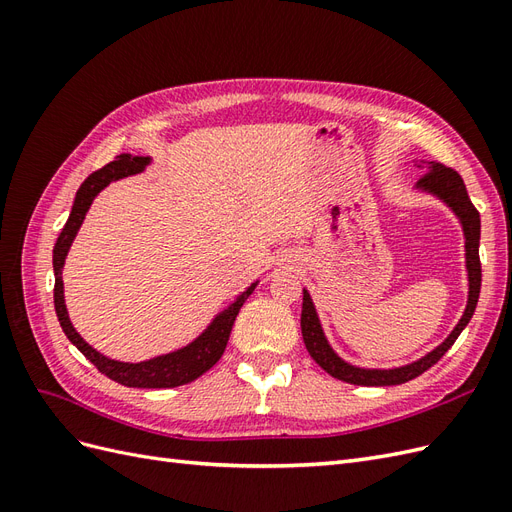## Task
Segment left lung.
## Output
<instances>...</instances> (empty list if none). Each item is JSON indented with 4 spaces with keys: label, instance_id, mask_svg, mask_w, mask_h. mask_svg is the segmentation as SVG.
<instances>
[{
    "label": "left lung",
    "instance_id": "obj_1",
    "mask_svg": "<svg viewBox=\"0 0 512 512\" xmlns=\"http://www.w3.org/2000/svg\"><path fill=\"white\" fill-rule=\"evenodd\" d=\"M418 168H427L423 177L418 179V185H421L423 190H429L436 196H440L461 220L463 235H466V262H468V275H470L468 307H466V312H463L457 327L453 329V333L446 337V342H442L436 350L423 356L421 361H416L406 367H397V369H361V367L348 365L331 350L329 342L324 339V333L320 329L314 303H312V299H309L307 290H303L301 333H303L305 348L309 354H312V359L324 371H327V374H331L333 378L342 380V382L359 384V386H393V384H404L416 376L425 374V371L436 365L446 354V350L455 344V339L461 335L463 329H466V324L470 322L474 309H476L478 294H480V277H483L480 275V258H478L480 215H478L476 207L472 205L466 185H463V179L457 170L448 168L440 162H425V164H418Z\"/></svg>",
    "mask_w": 512,
    "mask_h": 512
}]
</instances>
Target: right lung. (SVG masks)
Here are the masks:
<instances>
[{
	"instance_id": "right-lung-1",
	"label": "right lung",
	"mask_w": 512,
	"mask_h": 512,
	"mask_svg": "<svg viewBox=\"0 0 512 512\" xmlns=\"http://www.w3.org/2000/svg\"><path fill=\"white\" fill-rule=\"evenodd\" d=\"M147 162H149V158H138V156H130V153H121L117 160L102 166L100 170H96V173H91L81 183V188H79V192H76V198H74L70 218H68L66 226L61 228L57 243L53 247V271H55L53 299H55V312H57L59 324H61V329H64L66 337L87 356L91 363L98 367V371H102L106 378H111L123 386H134V389H173V386L188 384V382L196 380L198 376H203L205 371H209L215 363L220 361V356L226 350L232 324H235L239 309L245 303V299L250 297L256 284L247 288L241 297L226 309L224 314L215 318L211 322V327L190 346H185L177 352L158 356V359H151L145 363H121V361L106 359V356L96 352L79 333L74 331L72 322L68 318V312H66V303H64V282H61V269H64L66 254L76 237V230L81 228V224L85 220V213L91 205V200H94L96 194L102 188H106L111 181L141 173Z\"/></svg>"
}]
</instances>
